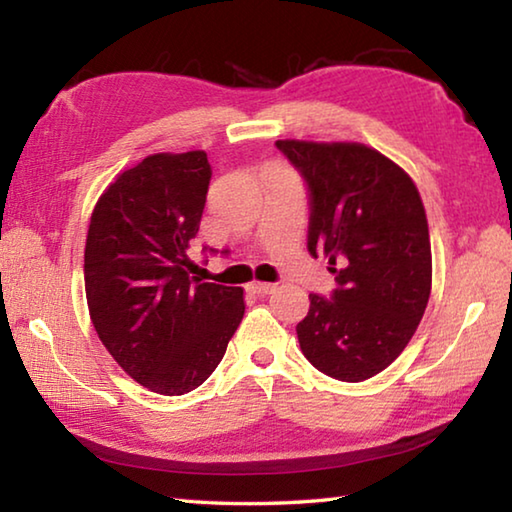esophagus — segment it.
Listing matches in <instances>:
<instances>
[{
  "instance_id": "1",
  "label": "esophagus",
  "mask_w": 512,
  "mask_h": 512,
  "mask_svg": "<svg viewBox=\"0 0 512 512\" xmlns=\"http://www.w3.org/2000/svg\"><path fill=\"white\" fill-rule=\"evenodd\" d=\"M250 291L257 293V296H268V293L275 291V284H268V282H253L250 284Z\"/></svg>"
}]
</instances>
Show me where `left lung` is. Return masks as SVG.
<instances>
[{"instance_id":"obj_1","label":"left lung","mask_w":512,"mask_h":512,"mask_svg":"<svg viewBox=\"0 0 512 512\" xmlns=\"http://www.w3.org/2000/svg\"><path fill=\"white\" fill-rule=\"evenodd\" d=\"M309 187V253L329 257L332 298L311 293L296 332L314 368L363 381L409 345L431 293V241L418 187L359 142L277 140Z\"/></svg>"}]
</instances>
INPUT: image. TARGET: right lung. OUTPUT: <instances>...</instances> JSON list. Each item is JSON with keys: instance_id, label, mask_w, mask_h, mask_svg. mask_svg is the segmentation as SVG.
<instances>
[{"instance_id": "obj_1", "label": "right lung", "mask_w": 512, "mask_h": 512, "mask_svg": "<svg viewBox=\"0 0 512 512\" xmlns=\"http://www.w3.org/2000/svg\"><path fill=\"white\" fill-rule=\"evenodd\" d=\"M210 178L205 151L153 153L121 171L90 216L92 325L126 375L160 395L201 386L246 311L241 287L189 275Z\"/></svg>"}]
</instances>
